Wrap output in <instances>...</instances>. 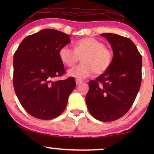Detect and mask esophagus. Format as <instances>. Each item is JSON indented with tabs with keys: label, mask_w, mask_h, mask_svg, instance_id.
Here are the masks:
<instances>
[{
	"label": "esophagus",
	"mask_w": 154,
	"mask_h": 154,
	"mask_svg": "<svg viewBox=\"0 0 154 154\" xmlns=\"http://www.w3.org/2000/svg\"><path fill=\"white\" fill-rule=\"evenodd\" d=\"M83 83V81L81 79H75V83H76V85H79V84H81Z\"/></svg>",
	"instance_id": "34e87169"
}]
</instances>
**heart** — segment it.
Wrapping results in <instances>:
<instances>
[{"instance_id": "1", "label": "heart", "mask_w": 154, "mask_h": 154, "mask_svg": "<svg viewBox=\"0 0 154 154\" xmlns=\"http://www.w3.org/2000/svg\"><path fill=\"white\" fill-rule=\"evenodd\" d=\"M73 48L64 45L59 51L61 62L67 66H73L81 58V64L69 70L71 77L83 79L94 73L102 74L112 63L113 52L94 38H83L75 42Z\"/></svg>"}]
</instances>
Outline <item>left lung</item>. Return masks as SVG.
<instances>
[{
  "instance_id": "obj_1",
  "label": "left lung",
  "mask_w": 154,
  "mask_h": 154,
  "mask_svg": "<svg viewBox=\"0 0 154 154\" xmlns=\"http://www.w3.org/2000/svg\"><path fill=\"white\" fill-rule=\"evenodd\" d=\"M111 44L113 60L108 70L89 82L85 97L88 111L97 120L113 121L129 111L140 90L142 58L128 38L102 33Z\"/></svg>"
}]
</instances>
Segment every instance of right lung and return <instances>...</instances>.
I'll list each match as a JSON object with an SVG mask.
<instances>
[{
    "instance_id": "1",
    "label": "right lung",
    "mask_w": 154,
    "mask_h": 154,
    "mask_svg": "<svg viewBox=\"0 0 154 154\" xmlns=\"http://www.w3.org/2000/svg\"><path fill=\"white\" fill-rule=\"evenodd\" d=\"M70 42L66 33L46 29L25 38L14 52V91L23 108L36 119L59 116L75 87L72 77L54 81L66 72L59 51Z\"/></svg>"
}]
</instances>
